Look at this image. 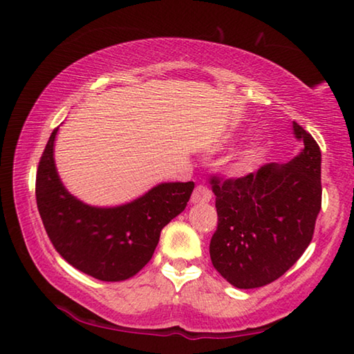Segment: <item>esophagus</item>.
<instances>
[{"label":"esophagus","instance_id":"obj_1","mask_svg":"<svg viewBox=\"0 0 354 354\" xmlns=\"http://www.w3.org/2000/svg\"><path fill=\"white\" fill-rule=\"evenodd\" d=\"M212 198V192L209 190L206 185H196L194 194H192L190 201L196 205V203H209Z\"/></svg>","mask_w":354,"mask_h":354}]
</instances>
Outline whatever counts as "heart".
Segmentation results:
<instances>
[{
	"label": "heart",
	"mask_w": 354,
	"mask_h": 354,
	"mask_svg": "<svg viewBox=\"0 0 354 354\" xmlns=\"http://www.w3.org/2000/svg\"><path fill=\"white\" fill-rule=\"evenodd\" d=\"M266 158V148L261 140H251L247 147H243L241 151L237 153L234 160L231 162L230 171L232 176H248L251 173L259 170V167Z\"/></svg>",
	"instance_id": "1"
}]
</instances>
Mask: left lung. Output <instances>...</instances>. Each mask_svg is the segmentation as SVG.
<instances>
[{
  "label": "left lung",
  "instance_id": "obj_1",
  "mask_svg": "<svg viewBox=\"0 0 354 354\" xmlns=\"http://www.w3.org/2000/svg\"><path fill=\"white\" fill-rule=\"evenodd\" d=\"M292 127L301 149L287 164L211 179L218 225L209 253L215 270L237 289L273 283L313 241L322 207V153L313 136L297 122Z\"/></svg>",
  "mask_w": 354,
  "mask_h": 354
}]
</instances>
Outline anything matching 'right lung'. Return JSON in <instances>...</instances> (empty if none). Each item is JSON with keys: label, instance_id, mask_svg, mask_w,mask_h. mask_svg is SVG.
<instances>
[{"label": "right lung", "instance_id": "1", "mask_svg": "<svg viewBox=\"0 0 354 354\" xmlns=\"http://www.w3.org/2000/svg\"><path fill=\"white\" fill-rule=\"evenodd\" d=\"M53 131L41 154L35 200L46 234L59 254L100 281H124L151 259L160 231L181 214L195 184L162 183L115 207L91 206L65 189L55 164Z\"/></svg>", "mask_w": 354, "mask_h": 354}]
</instances>
